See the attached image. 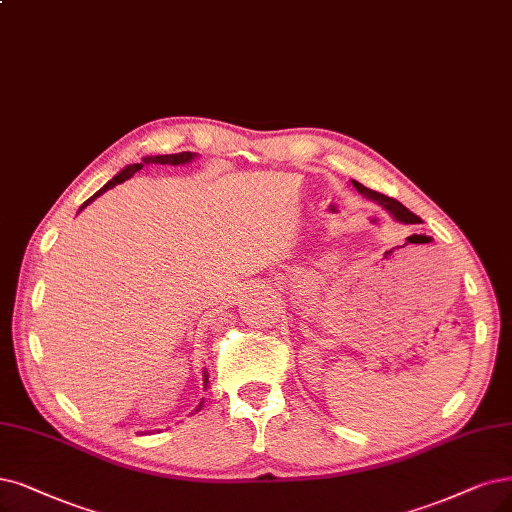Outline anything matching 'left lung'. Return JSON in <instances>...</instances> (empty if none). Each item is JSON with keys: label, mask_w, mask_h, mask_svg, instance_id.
Masks as SVG:
<instances>
[{"label": "left lung", "mask_w": 512, "mask_h": 512, "mask_svg": "<svg viewBox=\"0 0 512 512\" xmlns=\"http://www.w3.org/2000/svg\"><path fill=\"white\" fill-rule=\"evenodd\" d=\"M352 185L356 187L358 194H363L365 198H369V200L380 204L382 208H386V211H388L396 221H399V223H420V221H422L418 215H413V213L409 211V208L403 206L399 200L388 198V196H384V194H380V192H373V189L361 185L358 181H352Z\"/></svg>", "instance_id": "8db88e82"}]
</instances>
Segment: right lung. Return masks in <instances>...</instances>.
<instances>
[{
  "instance_id": "obj_1",
  "label": "right lung",
  "mask_w": 512,
  "mask_h": 512,
  "mask_svg": "<svg viewBox=\"0 0 512 512\" xmlns=\"http://www.w3.org/2000/svg\"><path fill=\"white\" fill-rule=\"evenodd\" d=\"M198 158V154H194V151H181V154H166V156H145L139 164H128V166H124L122 170H120V173L116 175V177H113V179H109L101 189H99V192L97 194H94L92 198H88L82 206H80V211H82V208H86L94 198H99L101 194H105L107 192V189H111V187H116V185H120V183H124L126 179H130L132 175H135L137 173V170H141L145 164H170V166H179V164H189V162H192V160H196ZM78 211V213H80ZM208 388V373H206V369H204V390ZM202 405H204V399L198 403V407L194 409L196 413L202 409Z\"/></svg>"
}]
</instances>
